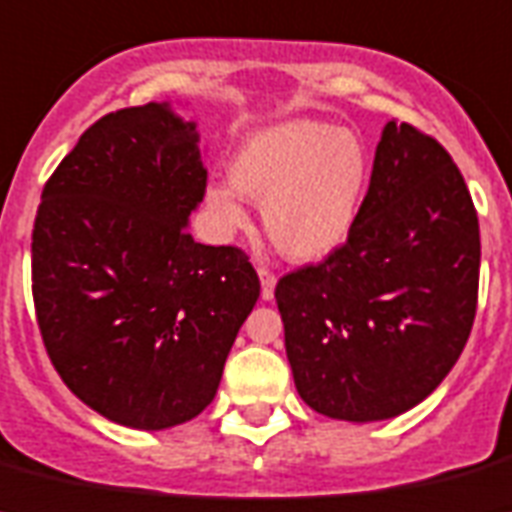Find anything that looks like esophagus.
I'll return each instance as SVG.
<instances>
[{
	"label": "esophagus",
	"mask_w": 512,
	"mask_h": 512,
	"mask_svg": "<svg viewBox=\"0 0 512 512\" xmlns=\"http://www.w3.org/2000/svg\"><path fill=\"white\" fill-rule=\"evenodd\" d=\"M259 279H261V300L274 298V287H277V277L269 269L259 266Z\"/></svg>",
	"instance_id": "obj_1"
}]
</instances>
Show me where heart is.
<instances>
[{
    "label": "heart",
    "mask_w": 512,
    "mask_h": 512,
    "mask_svg": "<svg viewBox=\"0 0 512 512\" xmlns=\"http://www.w3.org/2000/svg\"><path fill=\"white\" fill-rule=\"evenodd\" d=\"M368 186L370 155L355 131L285 119L261 126L240 144L230 183H209L204 204L222 233L248 227L243 199L261 204L274 248L290 261L316 264L347 243Z\"/></svg>",
    "instance_id": "b5f03b06"
}]
</instances>
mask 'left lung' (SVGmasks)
Instances as JSON below:
<instances>
[{
  "label": "left lung",
  "mask_w": 512,
  "mask_h": 512,
  "mask_svg": "<svg viewBox=\"0 0 512 512\" xmlns=\"http://www.w3.org/2000/svg\"><path fill=\"white\" fill-rule=\"evenodd\" d=\"M479 256L476 209L451 155L388 121L347 243L274 290L300 399L344 422L425 401L469 339Z\"/></svg>",
  "instance_id": "left-lung-1"
}]
</instances>
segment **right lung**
Returning <instances> with one entry per match:
<instances>
[{"instance_id": "right-lung-1", "label": "right lung", "mask_w": 512, "mask_h": 512, "mask_svg": "<svg viewBox=\"0 0 512 512\" xmlns=\"http://www.w3.org/2000/svg\"><path fill=\"white\" fill-rule=\"evenodd\" d=\"M196 121L170 103L108 113L48 178L33 227V300L69 391L131 430L202 414L259 277L189 217L207 168Z\"/></svg>"}]
</instances>
